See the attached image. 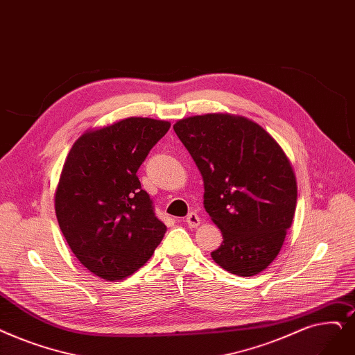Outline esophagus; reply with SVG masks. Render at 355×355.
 Wrapping results in <instances>:
<instances>
[{"label":"esophagus","mask_w":355,"mask_h":355,"mask_svg":"<svg viewBox=\"0 0 355 355\" xmlns=\"http://www.w3.org/2000/svg\"><path fill=\"white\" fill-rule=\"evenodd\" d=\"M186 223L189 225V227H197V226L200 225V218H198V214H197V213H194V211L189 213V214H187V218H186Z\"/></svg>","instance_id":"34e87169"}]
</instances>
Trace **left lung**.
Instances as JSON below:
<instances>
[{
    "instance_id": "left-lung-1",
    "label": "left lung",
    "mask_w": 355,
    "mask_h": 355,
    "mask_svg": "<svg viewBox=\"0 0 355 355\" xmlns=\"http://www.w3.org/2000/svg\"><path fill=\"white\" fill-rule=\"evenodd\" d=\"M174 130L205 181V209L222 230L214 263L235 275L266 270L279 255L297 202L286 153L257 123L230 114L178 120Z\"/></svg>"
}]
</instances>
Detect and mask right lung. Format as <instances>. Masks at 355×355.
I'll return each instance as SVG.
<instances>
[{
	"label": "right lung",
	"instance_id": "right-lung-1",
	"mask_svg": "<svg viewBox=\"0 0 355 355\" xmlns=\"http://www.w3.org/2000/svg\"><path fill=\"white\" fill-rule=\"evenodd\" d=\"M169 126L129 117L84 133L68 153L55 194L58 223L80 263L104 280L139 270L166 232L136 173Z\"/></svg>",
	"mask_w": 355,
	"mask_h": 355
}]
</instances>
